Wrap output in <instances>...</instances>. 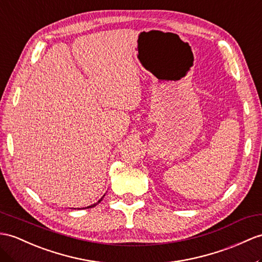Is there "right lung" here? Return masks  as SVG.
<instances>
[{"mask_svg":"<svg viewBox=\"0 0 262 262\" xmlns=\"http://www.w3.org/2000/svg\"><path fill=\"white\" fill-rule=\"evenodd\" d=\"M104 195H105V194H104ZM104 195H103V196H104ZM103 196H102V198H101V199H100V200H99V201H98L97 203H94V205H91V206H89V207H86V208L89 209V208H93V207H95V206H97V205H98V203H100V202L102 201V199H103ZM86 208H85V209H86ZM78 209H80V208H78ZM83 209H84V208H83Z\"/></svg>","mask_w":262,"mask_h":262,"instance_id":"1","label":"right lung"}]
</instances>
